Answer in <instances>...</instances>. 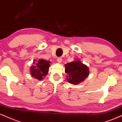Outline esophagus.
Listing matches in <instances>:
<instances>
[{"mask_svg": "<svg viewBox=\"0 0 122 122\" xmlns=\"http://www.w3.org/2000/svg\"><path fill=\"white\" fill-rule=\"evenodd\" d=\"M62 58H61V57H58V58H57V62L61 63V61H62Z\"/></svg>", "mask_w": 122, "mask_h": 122, "instance_id": "obj_1", "label": "esophagus"}]
</instances>
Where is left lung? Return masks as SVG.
<instances>
[{
    "instance_id": "8db88e82",
    "label": "left lung",
    "mask_w": 122,
    "mask_h": 122,
    "mask_svg": "<svg viewBox=\"0 0 122 122\" xmlns=\"http://www.w3.org/2000/svg\"><path fill=\"white\" fill-rule=\"evenodd\" d=\"M65 66L68 81L72 84H77L82 82L89 75L88 67L80 61L69 62Z\"/></svg>"
}]
</instances>
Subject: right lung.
<instances>
[{
    "label": "right lung",
    "instance_id": "right-lung-1",
    "mask_svg": "<svg viewBox=\"0 0 122 122\" xmlns=\"http://www.w3.org/2000/svg\"><path fill=\"white\" fill-rule=\"evenodd\" d=\"M49 61L43 59L39 60L38 62L31 68V74L35 79L39 80L43 79V77L47 75L50 64Z\"/></svg>",
    "mask_w": 122,
    "mask_h": 122
}]
</instances>
